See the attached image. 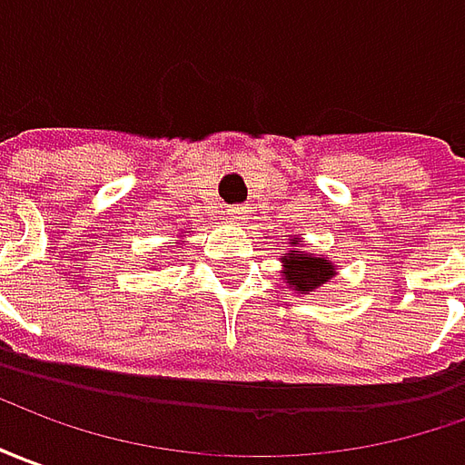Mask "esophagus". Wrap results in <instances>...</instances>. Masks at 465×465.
I'll use <instances>...</instances> for the list:
<instances>
[{
	"label": "esophagus",
	"mask_w": 465,
	"mask_h": 465,
	"mask_svg": "<svg viewBox=\"0 0 465 465\" xmlns=\"http://www.w3.org/2000/svg\"><path fill=\"white\" fill-rule=\"evenodd\" d=\"M251 207L248 204H235V207H230L227 210V217L232 220V223H245V220H251Z\"/></svg>",
	"instance_id": "obj_1"
}]
</instances>
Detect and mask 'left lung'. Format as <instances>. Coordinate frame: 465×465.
Listing matches in <instances>:
<instances>
[{
    "label": "left lung",
    "instance_id": "8db88e82",
    "mask_svg": "<svg viewBox=\"0 0 465 465\" xmlns=\"http://www.w3.org/2000/svg\"><path fill=\"white\" fill-rule=\"evenodd\" d=\"M283 263V283L296 293H312L316 288L329 283L336 275V268L331 261H326L324 255H316L303 248V238L291 235L286 242V252H281L278 258Z\"/></svg>",
    "mask_w": 465,
    "mask_h": 465
}]
</instances>
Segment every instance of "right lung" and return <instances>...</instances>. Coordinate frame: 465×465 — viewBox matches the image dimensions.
I'll use <instances>...</instances> for the list:
<instances>
[{
    "label": "right lung",
    "instance_id": "right-lung-1",
    "mask_svg": "<svg viewBox=\"0 0 465 465\" xmlns=\"http://www.w3.org/2000/svg\"><path fill=\"white\" fill-rule=\"evenodd\" d=\"M179 238H182V235H179ZM182 242H184V240H182Z\"/></svg>",
    "mask_w": 465,
    "mask_h": 465
}]
</instances>
